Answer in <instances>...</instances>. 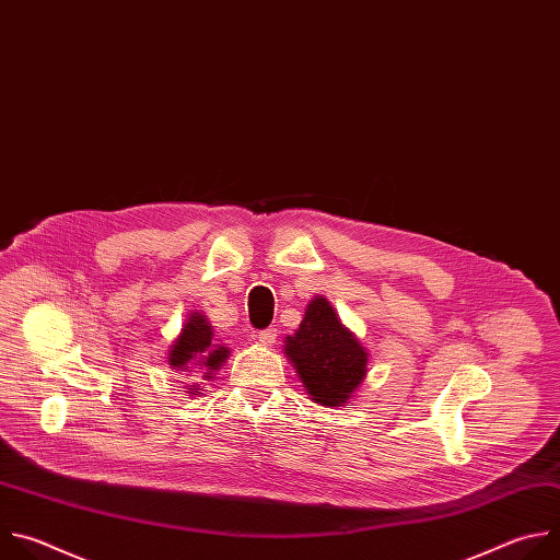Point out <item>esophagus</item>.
<instances>
[{
  "mask_svg": "<svg viewBox=\"0 0 560 560\" xmlns=\"http://www.w3.org/2000/svg\"><path fill=\"white\" fill-rule=\"evenodd\" d=\"M258 342H260L262 347H273V345H276V330H273V328L262 330V332L258 335Z\"/></svg>",
  "mask_w": 560,
  "mask_h": 560,
  "instance_id": "34e87169",
  "label": "esophagus"
}]
</instances>
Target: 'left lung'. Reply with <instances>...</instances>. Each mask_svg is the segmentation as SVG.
I'll use <instances>...</instances> for the list:
<instances>
[{
    "label": "left lung",
    "instance_id": "1",
    "mask_svg": "<svg viewBox=\"0 0 560 560\" xmlns=\"http://www.w3.org/2000/svg\"><path fill=\"white\" fill-rule=\"evenodd\" d=\"M284 355L308 399L326 408L351 404L369 373V351L324 295L306 304L300 326L284 340Z\"/></svg>",
    "mask_w": 560,
    "mask_h": 560
}]
</instances>
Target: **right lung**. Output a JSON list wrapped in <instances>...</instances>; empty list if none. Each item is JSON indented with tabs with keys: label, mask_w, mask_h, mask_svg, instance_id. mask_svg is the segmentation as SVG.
Instances as JSON below:
<instances>
[{
	"label": "right lung",
	"mask_w": 560,
	"mask_h": 560,
	"mask_svg": "<svg viewBox=\"0 0 560 560\" xmlns=\"http://www.w3.org/2000/svg\"><path fill=\"white\" fill-rule=\"evenodd\" d=\"M230 355V347L220 345V340L213 338V326L209 324L207 315H202L200 311H191L180 332L176 335V340L170 345L167 364L170 369H174V373L191 380L185 386V393L189 397H200L202 380H213V375L225 366Z\"/></svg>",
	"instance_id": "1"
}]
</instances>
